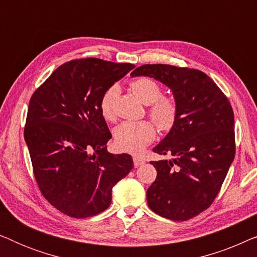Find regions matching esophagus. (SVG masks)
I'll return each instance as SVG.
<instances>
[{"mask_svg": "<svg viewBox=\"0 0 257 257\" xmlns=\"http://www.w3.org/2000/svg\"><path fill=\"white\" fill-rule=\"evenodd\" d=\"M133 163H135V166H136V167H138V166H140V165L145 164V160H144L143 158L133 157Z\"/></svg>", "mask_w": 257, "mask_h": 257, "instance_id": "obj_1", "label": "esophagus"}]
</instances>
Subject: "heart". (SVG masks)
Segmentation results:
<instances>
[{"instance_id": "1", "label": "heart", "mask_w": 257, "mask_h": 257, "mask_svg": "<svg viewBox=\"0 0 257 257\" xmlns=\"http://www.w3.org/2000/svg\"><path fill=\"white\" fill-rule=\"evenodd\" d=\"M132 93L145 105H149V114L160 130H170L177 118V107L166 98H161L160 86L153 79L142 77L130 84ZM118 87L111 86L100 99V112L107 120L114 118L113 103ZM156 138V127L151 121H124L114 130V142L119 150L130 153H139Z\"/></svg>"}]
</instances>
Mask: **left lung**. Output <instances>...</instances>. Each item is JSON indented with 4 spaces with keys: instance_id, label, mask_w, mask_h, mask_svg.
Here are the masks:
<instances>
[{
    "instance_id": "left-lung-1",
    "label": "left lung",
    "mask_w": 257,
    "mask_h": 257,
    "mask_svg": "<svg viewBox=\"0 0 257 257\" xmlns=\"http://www.w3.org/2000/svg\"><path fill=\"white\" fill-rule=\"evenodd\" d=\"M131 76L163 83L177 107L173 126L153 149L172 158L151 161L157 179L147 189V203L166 219H192L212 205L234 160L233 108L214 80L199 70L145 64Z\"/></svg>"
}]
</instances>
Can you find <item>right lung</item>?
<instances>
[{
  "mask_svg": "<svg viewBox=\"0 0 257 257\" xmlns=\"http://www.w3.org/2000/svg\"><path fill=\"white\" fill-rule=\"evenodd\" d=\"M135 68L98 58L59 66L29 101L24 139L44 198L77 219L108 208L112 188L133 168L127 153L112 154L100 112L105 91Z\"/></svg>",
  "mask_w": 257,
  "mask_h": 257,
  "instance_id": "right-lung-1",
  "label": "right lung"
}]
</instances>
